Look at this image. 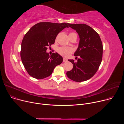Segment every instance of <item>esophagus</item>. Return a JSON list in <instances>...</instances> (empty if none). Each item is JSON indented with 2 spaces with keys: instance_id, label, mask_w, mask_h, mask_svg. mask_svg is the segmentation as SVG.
<instances>
[{
  "instance_id": "esophagus-1",
  "label": "esophagus",
  "mask_w": 124,
  "mask_h": 124,
  "mask_svg": "<svg viewBox=\"0 0 124 124\" xmlns=\"http://www.w3.org/2000/svg\"><path fill=\"white\" fill-rule=\"evenodd\" d=\"M68 60H67V59H66V58H63V62H67Z\"/></svg>"
}]
</instances>
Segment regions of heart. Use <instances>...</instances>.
I'll return each mask as SVG.
<instances>
[{
    "mask_svg": "<svg viewBox=\"0 0 124 124\" xmlns=\"http://www.w3.org/2000/svg\"><path fill=\"white\" fill-rule=\"evenodd\" d=\"M74 35H77L75 33H70L69 34V36H72ZM57 52L61 55L68 57L70 56L72 53L74 52V49L72 47L67 46H61L57 48Z\"/></svg>",
    "mask_w": 124,
    "mask_h": 124,
    "instance_id": "obj_1",
    "label": "heart"
}]
</instances>
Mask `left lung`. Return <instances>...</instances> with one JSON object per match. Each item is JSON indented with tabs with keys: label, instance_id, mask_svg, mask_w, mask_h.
<instances>
[{
	"label": "left lung",
	"instance_id": "1",
	"mask_svg": "<svg viewBox=\"0 0 124 124\" xmlns=\"http://www.w3.org/2000/svg\"><path fill=\"white\" fill-rule=\"evenodd\" d=\"M76 30L80 38L74 55L78 61L68 60L73 64L72 70L66 73L67 77L76 82L91 78L97 72L102 60L103 46L99 34L85 24H68Z\"/></svg>",
	"mask_w": 124,
	"mask_h": 124
}]
</instances>
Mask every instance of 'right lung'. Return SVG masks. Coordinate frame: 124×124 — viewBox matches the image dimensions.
Instances as JSON below:
<instances>
[{"label":"right lung","instance_id":"right-lung-1","mask_svg":"<svg viewBox=\"0 0 124 124\" xmlns=\"http://www.w3.org/2000/svg\"><path fill=\"white\" fill-rule=\"evenodd\" d=\"M68 23L41 22L33 26L25 34L21 45V57L28 74L40 79L51 75L54 68L63 62L57 52L49 55L46 52L48 46L55 42L58 34Z\"/></svg>","mask_w":124,"mask_h":124}]
</instances>
